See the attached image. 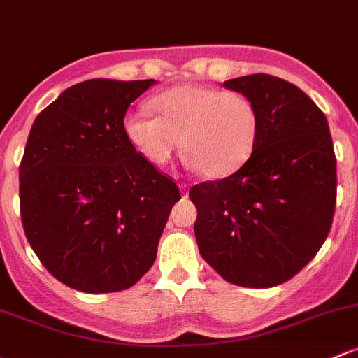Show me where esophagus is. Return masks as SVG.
Segmentation results:
<instances>
[{"mask_svg": "<svg viewBox=\"0 0 358 358\" xmlns=\"http://www.w3.org/2000/svg\"><path fill=\"white\" fill-rule=\"evenodd\" d=\"M180 192H182L183 197H187V195H189V185H187V183H182V185H180Z\"/></svg>", "mask_w": 358, "mask_h": 358, "instance_id": "esophagus-1", "label": "esophagus"}]
</instances>
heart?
<instances>
[{"label":"heart","mask_w":358,"mask_h":358,"mask_svg":"<svg viewBox=\"0 0 358 358\" xmlns=\"http://www.w3.org/2000/svg\"><path fill=\"white\" fill-rule=\"evenodd\" d=\"M157 116L134 110L123 129L134 149L154 166H163L183 144L194 168L208 178H224L247 163L259 131L254 103L236 90L183 84L152 99Z\"/></svg>","instance_id":"heart-1"}]
</instances>
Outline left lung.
I'll use <instances>...</instances> for the list:
<instances>
[{
  "mask_svg": "<svg viewBox=\"0 0 358 358\" xmlns=\"http://www.w3.org/2000/svg\"><path fill=\"white\" fill-rule=\"evenodd\" d=\"M259 113L242 168L190 189L202 259L228 283L271 288L292 280L328 238L336 156L324 113L296 85L268 73L231 78Z\"/></svg>",
  "mask_w": 358,
  "mask_h": 358,
  "instance_id": "1",
  "label": "left lung"
}]
</instances>
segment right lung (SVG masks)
<instances>
[{
  "label": "right lung",
  "mask_w": 358,
  "mask_h": 358,
  "mask_svg": "<svg viewBox=\"0 0 358 358\" xmlns=\"http://www.w3.org/2000/svg\"><path fill=\"white\" fill-rule=\"evenodd\" d=\"M149 80L92 78L37 115L20 163V216L39 261L66 287H134L156 261L180 190L123 129Z\"/></svg>",
  "instance_id": "right-lung-1"
}]
</instances>
